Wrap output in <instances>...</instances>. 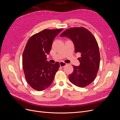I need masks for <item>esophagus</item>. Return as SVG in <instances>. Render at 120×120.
Here are the masks:
<instances>
[{"label": "esophagus", "instance_id": "1", "mask_svg": "<svg viewBox=\"0 0 120 120\" xmlns=\"http://www.w3.org/2000/svg\"><path fill=\"white\" fill-rule=\"evenodd\" d=\"M60 67L63 68V67H64V66H66L67 65V64L63 62V61H60Z\"/></svg>", "mask_w": 120, "mask_h": 120}]
</instances>
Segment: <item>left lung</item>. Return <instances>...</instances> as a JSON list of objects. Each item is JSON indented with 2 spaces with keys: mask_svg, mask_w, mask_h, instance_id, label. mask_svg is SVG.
<instances>
[{
  "mask_svg": "<svg viewBox=\"0 0 120 120\" xmlns=\"http://www.w3.org/2000/svg\"><path fill=\"white\" fill-rule=\"evenodd\" d=\"M60 36L72 40L75 52L81 54L79 58L80 64L78 67L73 66L74 71L68 76L70 82L81 88L89 85L95 80L100 67V51L95 38L82 27L68 29Z\"/></svg>",
  "mask_w": 120,
  "mask_h": 120,
  "instance_id": "8db88e82",
  "label": "left lung"
}]
</instances>
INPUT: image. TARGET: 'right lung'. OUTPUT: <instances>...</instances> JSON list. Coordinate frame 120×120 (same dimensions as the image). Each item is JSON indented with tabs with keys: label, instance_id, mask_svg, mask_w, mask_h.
I'll list each match as a JSON object with an SVG mask.
<instances>
[{
	"label": "right lung",
	"instance_id": "obj_1",
	"mask_svg": "<svg viewBox=\"0 0 120 120\" xmlns=\"http://www.w3.org/2000/svg\"><path fill=\"white\" fill-rule=\"evenodd\" d=\"M63 28L44 30L30 38L22 54V67L28 85L41 91L52 84L60 63L52 64L46 61V54L52 49L54 38Z\"/></svg>",
	"mask_w": 120,
	"mask_h": 120
}]
</instances>
